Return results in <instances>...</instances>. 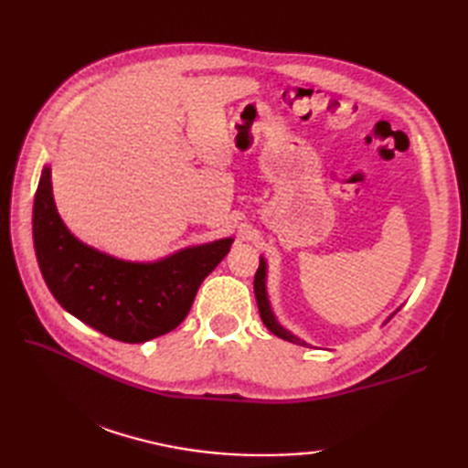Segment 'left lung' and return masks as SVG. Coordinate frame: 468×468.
I'll return each mask as SVG.
<instances>
[{
    "instance_id": "obj_1",
    "label": "left lung",
    "mask_w": 468,
    "mask_h": 468,
    "mask_svg": "<svg viewBox=\"0 0 468 468\" xmlns=\"http://www.w3.org/2000/svg\"><path fill=\"white\" fill-rule=\"evenodd\" d=\"M253 292H255L257 307H260V315H261L263 324L267 325V330H270L271 334H275L277 337H282V340L305 346V342H302L300 337H295L293 334L287 332L285 327H282L280 324H277V320L273 317V312H271V307H270V302H267V293H265V261L263 260L260 261V270H257V273H255Z\"/></svg>"
}]
</instances>
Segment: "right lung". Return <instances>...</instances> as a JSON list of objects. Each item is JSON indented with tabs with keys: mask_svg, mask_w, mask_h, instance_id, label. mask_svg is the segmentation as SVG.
<instances>
[{
	"mask_svg": "<svg viewBox=\"0 0 468 468\" xmlns=\"http://www.w3.org/2000/svg\"><path fill=\"white\" fill-rule=\"evenodd\" d=\"M34 247L39 271L66 312L101 334L143 344L181 324L198 285L229 253L233 239L191 247L158 263L118 261L80 243L59 218L49 168L34 198Z\"/></svg>",
	"mask_w": 468,
	"mask_h": 468,
	"instance_id": "1",
	"label": "right lung"
}]
</instances>
